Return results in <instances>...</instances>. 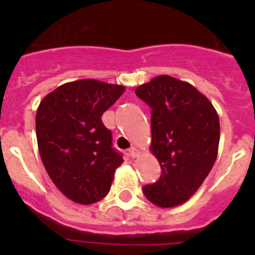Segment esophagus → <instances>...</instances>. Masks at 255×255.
Masks as SVG:
<instances>
[{"label":"esophagus","instance_id":"1","mask_svg":"<svg viewBox=\"0 0 255 255\" xmlns=\"http://www.w3.org/2000/svg\"><path fill=\"white\" fill-rule=\"evenodd\" d=\"M129 152H130V155H131V158H136V157H139V155H140V150L135 147L130 148Z\"/></svg>","mask_w":255,"mask_h":255}]
</instances>
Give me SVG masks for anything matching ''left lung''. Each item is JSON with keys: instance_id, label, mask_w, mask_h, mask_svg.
Listing matches in <instances>:
<instances>
[{"instance_id": "8db88e82", "label": "left lung", "mask_w": 255, "mask_h": 255, "mask_svg": "<svg viewBox=\"0 0 255 255\" xmlns=\"http://www.w3.org/2000/svg\"><path fill=\"white\" fill-rule=\"evenodd\" d=\"M152 108L150 152L162 175L143 188L149 202L161 208L185 203L211 172L220 144V119L211 101L194 85L159 75L135 89Z\"/></svg>"}]
</instances>
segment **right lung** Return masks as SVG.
Returning a JSON list of instances; mask_svg holds the SVG:
<instances>
[{"instance_id": "add662e5", "label": "right lung", "mask_w": 255, "mask_h": 255, "mask_svg": "<svg viewBox=\"0 0 255 255\" xmlns=\"http://www.w3.org/2000/svg\"><path fill=\"white\" fill-rule=\"evenodd\" d=\"M124 92V85L82 79L60 85L38 106L40 158L52 182L75 203L103 199L124 162L101 119Z\"/></svg>"}]
</instances>
